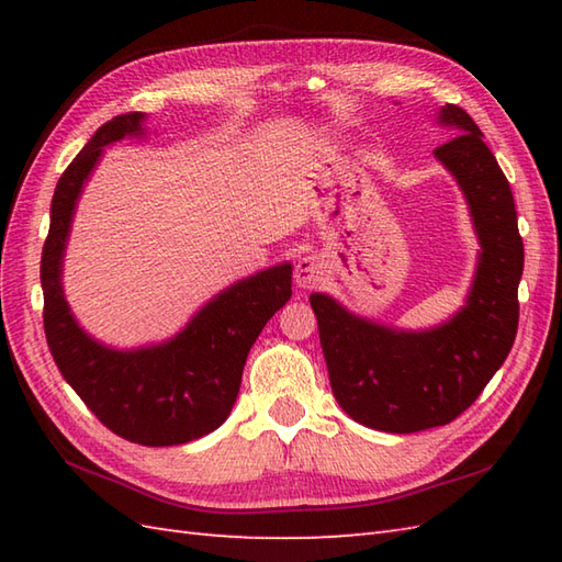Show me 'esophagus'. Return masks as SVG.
Here are the masks:
<instances>
[{
  "label": "esophagus",
  "instance_id": "esophagus-1",
  "mask_svg": "<svg viewBox=\"0 0 562 562\" xmlns=\"http://www.w3.org/2000/svg\"><path fill=\"white\" fill-rule=\"evenodd\" d=\"M324 260L316 256H304L300 262L294 266V280L302 290H314L324 282Z\"/></svg>",
  "mask_w": 562,
  "mask_h": 562
}]
</instances>
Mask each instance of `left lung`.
<instances>
[{
    "mask_svg": "<svg viewBox=\"0 0 562 562\" xmlns=\"http://www.w3.org/2000/svg\"><path fill=\"white\" fill-rule=\"evenodd\" d=\"M439 115L459 135L435 154L463 188L483 248L463 312L435 330L396 333L355 318L326 294L308 296L333 396L352 420L381 432L408 435L457 420L517 338L524 244L515 198L473 117L451 103Z\"/></svg>",
    "mask_w": 562,
    "mask_h": 562,
    "instance_id": "8db88e82",
    "label": "left lung"
}]
</instances>
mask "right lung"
I'll list each match as a JSON object with an SVG mask.
<instances>
[{
	"instance_id": "add662e5",
	"label": "right lung",
	"mask_w": 562,
	"mask_h": 562,
	"mask_svg": "<svg viewBox=\"0 0 562 562\" xmlns=\"http://www.w3.org/2000/svg\"><path fill=\"white\" fill-rule=\"evenodd\" d=\"M142 117L125 113L101 125L59 176L41 258L43 328L57 369L105 427L142 447H173L212 432L232 413L250 345L292 296V268L234 284L159 348L117 352L81 333L59 284L71 212L103 147L142 133Z\"/></svg>"
}]
</instances>
